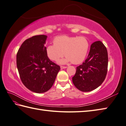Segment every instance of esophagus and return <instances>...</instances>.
<instances>
[{"mask_svg":"<svg viewBox=\"0 0 126 126\" xmlns=\"http://www.w3.org/2000/svg\"><path fill=\"white\" fill-rule=\"evenodd\" d=\"M66 68H67V66H61V69H65Z\"/></svg>","mask_w":126,"mask_h":126,"instance_id":"34e87169","label":"esophagus"}]
</instances>
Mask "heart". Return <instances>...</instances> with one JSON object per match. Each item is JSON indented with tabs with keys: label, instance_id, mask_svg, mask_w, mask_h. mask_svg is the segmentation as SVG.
<instances>
[{
	"label": "heart",
	"instance_id": "heart-1",
	"mask_svg": "<svg viewBox=\"0 0 126 126\" xmlns=\"http://www.w3.org/2000/svg\"><path fill=\"white\" fill-rule=\"evenodd\" d=\"M53 44L46 48L48 58L57 61L65 54L66 57L61 60V64L71 62L74 64H80L85 60L90 48V43L84 36L61 35L54 39Z\"/></svg>",
	"mask_w": 126,
	"mask_h": 126
}]
</instances>
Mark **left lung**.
<instances>
[{
  "instance_id": "obj_1",
  "label": "left lung",
  "mask_w": 126,
  "mask_h": 126,
  "mask_svg": "<svg viewBox=\"0 0 126 126\" xmlns=\"http://www.w3.org/2000/svg\"><path fill=\"white\" fill-rule=\"evenodd\" d=\"M107 49L100 41L92 44L89 54L82 64L76 67L72 78L75 87L82 92L95 90L103 82L108 71Z\"/></svg>"
}]
</instances>
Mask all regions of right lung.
I'll list each match as a JSON object with an SVG mask.
<instances>
[{
  "label": "right lung",
  "instance_id": "1",
  "mask_svg": "<svg viewBox=\"0 0 126 126\" xmlns=\"http://www.w3.org/2000/svg\"><path fill=\"white\" fill-rule=\"evenodd\" d=\"M47 36L35 35L21 45L16 55V64L23 84L32 92L41 93L53 86L60 66L47 56Z\"/></svg>",
  "mask_w": 126,
  "mask_h": 126
}]
</instances>
